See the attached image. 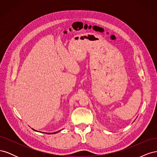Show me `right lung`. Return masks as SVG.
<instances>
[{"label":"right lung","mask_w":157,"mask_h":157,"mask_svg":"<svg viewBox=\"0 0 157 157\" xmlns=\"http://www.w3.org/2000/svg\"><path fill=\"white\" fill-rule=\"evenodd\" d=\"M33 130H35V131H36V130H34V129H33ZM60 131V130H59ZM59 131H58V132H52V133H46V134H56V133H58V132H59ZM37 132V131H36Z\"/></svg>","instance_id":"add662e5"}]
</instances>
